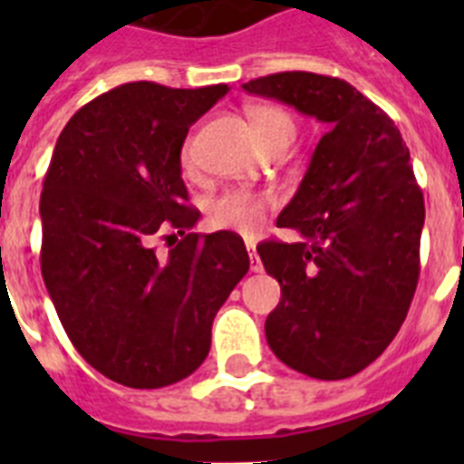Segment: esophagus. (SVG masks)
Masks as SVG:
<instances>
[{"label":"esophagus","mask_w":464,"mask_h":464,"mask_svg":"<svg viewBox=\"0 0 464 464\" xmlns=\"http://www.w3.org/2000/svg\"><path fill=\"white\" fill-rule=\"evenodd\" d=\"M248 257H251V272H262V260L257 257L256 246L248 244Z\"/></svg>","instance_id":"esophagus-1"}]
</instances>
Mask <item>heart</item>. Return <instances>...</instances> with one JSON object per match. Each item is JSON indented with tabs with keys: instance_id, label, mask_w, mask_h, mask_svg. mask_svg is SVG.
<instances>
[{
	"instance_id": "obj_1",
	"label": "heart",
	"mask_w": 464,
	"mask_h": 464,
	"mask_svg": "<svg viewBox=\"0 0 464 464\" xmlns=\"http://www.w3.org/2000/svg\"><path fill=\"white\" fill-rule=\"evenodd\" d=\"M251 121L260 137L262 149H272L276 143H293L297 134V122L288 111L281 106H253ZM181 169L192 171L197 165L195 141L186 139L181 146ZM274 207V197L269 192H253V190H227L223 195L213 197L207 204L208 223L216 229H227L237 235L253 237L260 232L265 225V216Z\"/></svg>"
}]
</instances>
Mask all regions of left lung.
<instances>
[{
    "label": "left lung",
    "instance_id": "8db88e82",
    "mask_svg": "<svg viewBox=\"0 0 464 464\" xmlns=\"http://www.w3.org/2000/svg\"><path fill=\"white\" fill-rule=\"evenodd\" d=\"M244 90L330 125L276 220L302 241H262L257 253L281 283L265 323L274 355L311 379H348L395 339L416 293L425 202L407 143L383 109L334 76L281 72Z\"/></svg>",
    "mask_w": 464,
    "mask_h": 464
}]
</instances>
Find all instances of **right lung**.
Returning <instances> with one entry per match:
<instances>
[{
    "mask_svg": "<svg viewBox=\"0 0 464 464\" xmlns=\"http://www.w3.org/2000/svg\"><path fill=\"white\" fill-rule=\"evenodd\" d=\"M225 92L118 85L76 111L53 150L39 204L44 283L73 348L127 388L190 376L251 265L235 232H188L199 211L181 146ZM155 240L170 251L158 254Z\"/></svg>",
    "mask_w": 464,
    "mask_h": 464,
    "instance_id": "1",
    "label": "right lung"
}]
</instances>
